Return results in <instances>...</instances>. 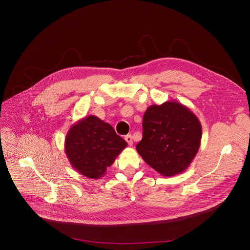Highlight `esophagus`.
Instances as JSON below:
<instances>
[{"instance_id": "1", "label": "esophagus", "mask_w": 250, "mask_h": 250, "mask_svg": "<svg viewBox=\"0 0 250 250\" xmlns=\"http://www.w3.org/2000/svg\"><path fill=\"white\" fill-rule=\"evenodd\" d=\"M125 141L127 142V144L129 145V146H132L133 145V141H132V136L130 135V134H127L125 137Z\"/></svg>"}]
</instances>
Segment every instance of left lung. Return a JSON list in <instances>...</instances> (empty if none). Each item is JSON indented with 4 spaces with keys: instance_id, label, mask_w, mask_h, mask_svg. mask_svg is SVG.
I'll list each match as a JSON object with an SVG mask.
<instances>
[{
    "instance_id": "obj_1",
    "label": "left lung",
    "mask_w": 250,
    "mask_h": 250,
    "mask_svg": "<svg viewBox=\"0 0 250 250\" xmlns=\"http://www.w3.org/2000/svg\"><path fill=\"white\" fill-rule=\"evenodd\" d=\"M199 120L184 104L168 101L152 104L144 114L143 138L136 149L144 161L163 176L183 172L201 142Z\"/></svg>"
}]
</instances>
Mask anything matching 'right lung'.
Returning <instances> with one entry per match:
<instances>
[{
	"mask_svg": "<svg viewBox=\"0 0 250 250\" xmlns=\"http://www.w3.org/2000/svg\"><path fill=\"white\" fill-rule=\"evenodd\" d=\"M127 146L111 125L94 115L84 117L67 132L64 148L77 171L87 178L98 179Z\"/></svg>",
	"mask_w": 250,
	"mask_h": 250,
	"instance_id": "1",
	"label": "right lung"
}]
</instances>
